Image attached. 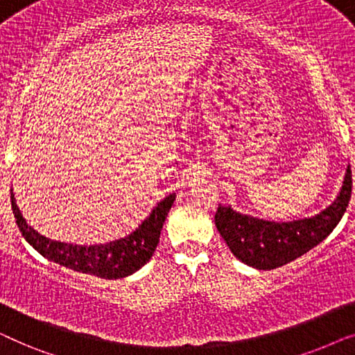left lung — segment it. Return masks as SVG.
<instances>
[{
	"instance_id": "left-lung-1",
	"label": "left lung",
	"mask_w": 355,
	"mask_h": 355,
	"mask_svg": "<svg viewBox=\"0 0 355 355\" xmlns=\"http://www.w3.org/2000/svg\"><path fill=\"white\" fill-rule=\"evenodd\" d=\"M351 192L352 173L351 166H347L338 197L318 215L278 223L242 215L230 205H220L215 225L230 250L242 263L257 270H273L299 259L327 239L341 221Z\"/></svg>"
}]
</instances>
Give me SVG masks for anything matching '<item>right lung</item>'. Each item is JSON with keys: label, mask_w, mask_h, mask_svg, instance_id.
<instances>
[{"label": "right lung", "mask_w": 355, "mask_h": 355, "mask_svg": "<svg viewBox=\"0 0 355 355\" xmlns=\"http://www.w3.org/2000/svg\"><path fill=\"white\" fill-rule=\"evenodd\" d=\"M174 198H176L174 193L163 198L152 213L140 223L137 230L130 232L129 236L95 245L66 244V242L53 241L50 237L42 236L40 232L27 225L26 218L19 210L12 191L11 207L24 239L45 259L66 268L79 271V273L94 275L105 279H119L135 273L152 259L158 245L159 234H162L163 223L166 220L168 211L171 210Z\"/></svg>", "instance_id": "obj_1"}]
</instances>
